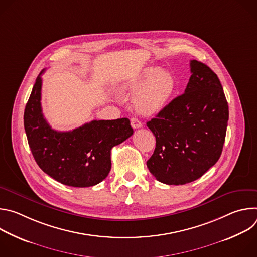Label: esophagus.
Wrapping results in <instances>:
<instances>
[{"label": "esophagus", "mask_w": 257, "mask_h": 257, "mask_svg": "<svg viewBox=\"0 0 257 257\" xmlns=\"http://www.w3.org/2000/svg\"><path fill=\"white\" fill-rule=\"evenodd\" d=\"M130 121H131V126H132V128L137 129V128H141V127H142L141 122H140L137 118H131Z\"/></svg>", "instance_id": "obj_1"}]
</instances>
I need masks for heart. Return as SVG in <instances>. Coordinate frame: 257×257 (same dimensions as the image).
<instances>
[{
  "label": "heart",
  "mask_w": 257,
  "mask_h": 257,
  "mask_svg": "<svg viewBox=\"0 0 257 257\" xmlns=\"http://www.w3.org/2000/svg\"><path fill=\"white\" fill-rule=\"evenodd\" d=\"M176 87V79L171 73L154 67L144 69L122 85L125 91H135L133 106L137 113L144 116L161 112L172 98Z\"/></svg>",
  "instance_id": "b5f03b06"
}]
</instances>
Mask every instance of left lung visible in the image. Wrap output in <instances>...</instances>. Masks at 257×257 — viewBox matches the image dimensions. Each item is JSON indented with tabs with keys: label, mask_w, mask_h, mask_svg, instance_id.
Instances as JSON below:
<instances>
[{
	"label": "left lung",
	"mask_w": 257,
	"mask_h": 257,
	"mask_svg": "<svg viewBox=\"0 0 257 257\" xmlns=\"http://www.w3.org/2000/svg\"><path fill=\"white\" fill-rule=\"evenodd\" d=\"M191 76L184 93L146 123L156 136L154 155L146 162L156 179L184 185L200 178L222 155L229 105L215 73L190 61Z\"/></svg>",
	"instance_id": "8db88e82"
}]
</instances>
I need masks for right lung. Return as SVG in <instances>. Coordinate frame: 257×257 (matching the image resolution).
Here are the masks:
<instances>
[{
	"label": "right lung",
	"mask_w": 257,
	"mask_h": 257,
	"mask_svg": "<svg viewBox=\"0 0 257 257\" xmlns=\"http://www.w3.org/2000/svg\"><path fill=\"white\" fill-rule=\"evenodd\" d=\"M24 111V129L32 156L50 177L72 187L94 186L111 171V151L133 134L127 118L93 120L72 131L52 129L42 111V74Z\"/></svg>",
	"instance_id": "1"
}]
</instances>
